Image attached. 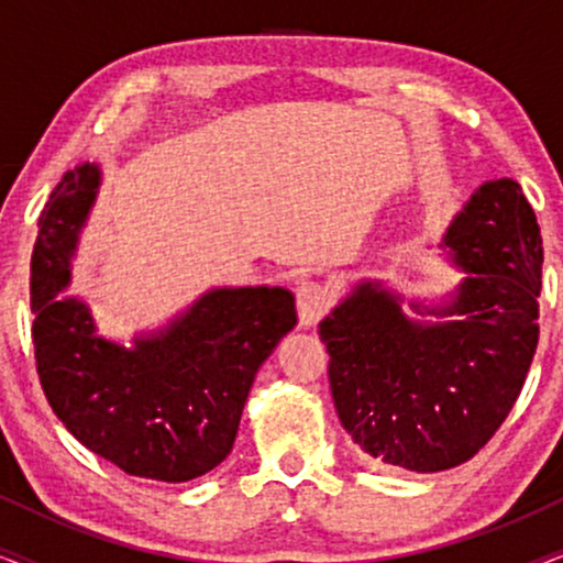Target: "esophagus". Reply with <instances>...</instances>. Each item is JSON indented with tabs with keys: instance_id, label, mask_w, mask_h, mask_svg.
Instances as JSON below:
<instances>
[{
	"instance_id": "esophagus-1",
	"label": "esophagus",
	"mask_w": 563,
	"mask_h": 563,
	"mask_svg": "<svg viewBox=\"0 0 563 563\" xmlns=\"http://www.w3.org/2000/svg\"><path fill=\"white\" fill-rule=\"evenodd\" d=\"M330 291L322 287L320 282L312 279H302L297 284V314H299V325L312 328L318 325V320L330 310Z\"/></svg>"
}]
</instances>
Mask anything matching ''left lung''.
I'll return each instance as SVG.
<instances>
[{"instance_id":"1","label":"left lung","mask_w":563,"mask_h":563,"mask_svg":"<svg viewBox=\"0 0 563 563\" xmlns=\"http://www.w3.org/2000/svg\"><path fill=\"white\" fill-rule=\"evenodd\" d=\"M541 243L520 184L484 181L438 243L456 289L407 299L410 318L397 289L361 279L320 322L338 418L368 461L443 472L497 433L538 345Z\"/></svg>"}]
</instances>
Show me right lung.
Instances as JSON below:
<instances>
[{
	"mask_svg": "<svg viewBox=\"0 0 563 563\" xmlns=\"http://www.w3.org/2000/svg\"><path fill=\"white\" fill-rule=\"evenodd\" d=\"M102 168L74 166L43 207L30 261L35 364L48 405L81 445L130 476L197 479L228 459L258 368L297 325L284 287H212L133 345L97 333L66 295Z\"/></svg>",
	"mask_w": 563,
	"mask_h": 563,
	"instance_id": "obj_1",
	"label": "right lung"
}]
</instances>
